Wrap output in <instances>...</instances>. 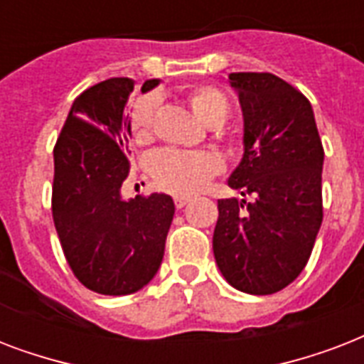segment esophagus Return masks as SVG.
I'll return each instance as SVG.
<instances>
[{
	"label": "esophagus",
	"instance_id": "obj_1",
	"mask_svg": "<svg viewBox=\"0 0 364 364\" xmlns=\"http://www.w3.org/2000/svg\"><path fill=\"white\" fill-rule=\"evenodd\" d=\"M173 202H176L177 210H181V208H185V205L191 202V196H176V200H173Z\"/></svg>",
	"mask_w": 364,
	"mask_h": 364
}]
</instances>
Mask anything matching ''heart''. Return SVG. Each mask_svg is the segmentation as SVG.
Masks as SVG:
<instances>
[{"instance_id":"b5f03b06","label":"heart","mask_w":364,"mask_h":364,"mask_svg":"<svg viewBox=\"0 0 364 364\" xmlns=\"http://www.w3.org/2000/svg\"><path fill=\"white\" fill-rule=\"evenodd\" d=\"M188 107L204 124L225 122L228 115V102L215 87H196L187 94ZM159 100L154 94L141 96L134 102L130 115L132 136L137 143L151 139ZM149 170L159 187L176 194H191L208 185L211 177L221 171V160L211 153H193L162 149L149 160Z\"/></svg>"}]
</instances>
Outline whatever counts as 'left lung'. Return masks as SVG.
<instances>
[{
    "mask_svg": "<svg viewBox=\"0 0 364 364\" xmlns=\"http://www.w3.org/2000/svg\"><path fill=\"white\" fill-rule=\"evenodd\" d=\"M243 115V154L228 187L251 202H217L213 255L223 277L272 294L304 270L323 221L321 137L304 94L272 73H230Z\"/></svg>",
    "mask_w": 364,
    "mask_h": 364,
    "instance_id": "left-lung-1",
    "label": "left lung"
}]
</instances>
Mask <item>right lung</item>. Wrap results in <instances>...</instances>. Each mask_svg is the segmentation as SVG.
Returning <instances> with one entry per match:
<instances>
[{"label": "right lung", "instance_id": "right-lung-1", "mask_svg": "<svg viewBox=\"0 0 364 364\" xmlns=\"http://www.w3.org/2000/svg\"><path fill=\"white\" fill-rule=\"evenodd\" d=\"M159 82L149 79L141 92ZM132 90L128 77L85 90L54 147L53 219L68 264L85 287L111 296L136 293L156 276L176 213L170 194L122 198Z\"/></svg>", "mask_w": 364, "mask_h": 364}]
</instances>
